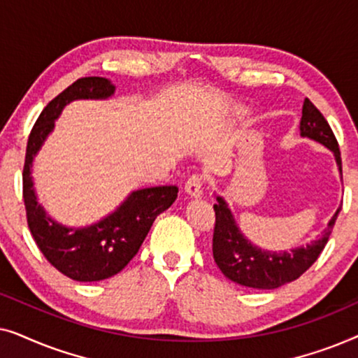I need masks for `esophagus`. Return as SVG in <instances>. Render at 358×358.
Here are the masks:
<instances>
[{"label":"esophagus","mask_w":358,"mask_h":358,"mask_svg":"<svg viewBox=\"0 0 358 358\" xmlns=\"http://www.w3.org/2000/svg\"><path fill=\"white\" fill-rule=\"evenodd\" d=\"M203 180L200 176H192V178L187 179V182H185V192H187L190 197H202L203 194Z\"/></svg>","instance_id":"obj_1"}]
</instances>
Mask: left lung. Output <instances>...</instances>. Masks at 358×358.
<instances>
[{"label":"left lung","mask_w":358,"mask_h":358,"mask_svg":"<svg viewBox=\"0 0 358 358\" xmlns=\"http://www.w3.org/2000/svg\"><path fill=\"white\" fill-rule=\"evenodd\" d=\"M300 135L329 148L334 153L337 168L342 176L341 151L336 136L327 120L308 97L303 102ZM213 210V259L223 275L243 287L273 290L296 280L316 262L331 236L341 207L336 210L327 228L317 234L316 239L306 243V246L293 248L290 251H268L249 241L239 229L228 202L220 195H217Z\"/></svg>","instance_id":"obj_1"}]
</instances>
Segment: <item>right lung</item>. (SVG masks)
Instances as JSON below:
<instances>
[{"label":"right lung","mask_w":358,"mask_h":358,"mask_svg":"<svg viewBox=\"0 0 358 358\" xmlns=\"http://www.w3.org/2000/svg\"><path fill=\"white\" fill-rule=\"evenodd\" d=\"M115 86L101 76L81 78L47 104L29 135L22 171L27 224L43 256L63 275L76 282H99L119 273L145 241L151 224L178 199L176 185L138 189L97 223L73 228L58 223L38 203L34 190L32 161L55 129L66 104L80 99H109Z\"/></svg>","instance_id":"obj_1"}]
</instances>
